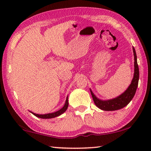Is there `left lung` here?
Returning <instances> with one entry per match:
<instances>
[{"mask_svg":"<svg viewBox=\"0 0 151 151\" xmlns=\"http://www.w3.org/2000/svg\"><path fill=\"white\" fill-rule=\"evenodd\" d=\"M134 52V77L131 82V84L129 86V88L127 89V91L122 93L121 95L116 97L115 99H112V100L109 101H101L97 99L95 95L93 93V92L91 91V93L94 103L95 105L99 107V109L103 111H116L122 109L125 106H127L131 101L133 98L135 93H136L138 83H139V66L137 64V54L135 52V49L134 47H132Z\"/></svg>","mask_w":151,"mask_h":151,"instance_id":"obj_1","label":"left lung"}]
</instances>
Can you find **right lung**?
I'll return each instance as SVG.
<instances>
[{"mask_svg":"<svg viewBox=\"0 0 151 151\" xmlns=\"http://www.w3.org/2000/svg\"><path fill=\"white\" fill-rule=\"evenodd\" d=\"M68 106V96H67L65 105H64V106L63 107L62 109H60L59 111H58L57 112H52V113H49V114H38L33 113V112H32V113L34 114L35 116L39 117V118H41V119L55 118V117L59 116V115H60L61 114H63V112H65L66 111V109H67Z\"/></svg>","mask_w":151,"mask_h":151,"instance_id":"add662e5","label":"right lung"}]
</instances>
